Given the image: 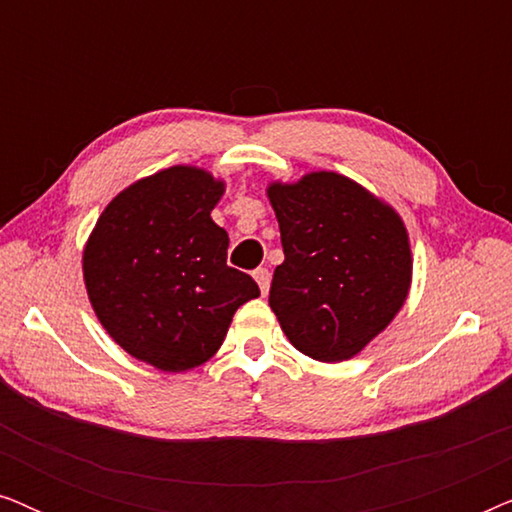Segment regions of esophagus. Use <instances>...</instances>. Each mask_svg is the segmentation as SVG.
Here are the masks:
<instances>
[{"label":"esophagus","instance_id":"esophagus-1","mask_svg":"<svg viewBox=\"0 0 512 512\" xmlns=\"http://www.w3.org/2000/svg\"><path fill=\"white\" fill-rule=\"evenodd\" d=\"M254 279L258 282V289H261V293L265 296V293L270 291V272H268V268H258L254 272Z\"/></svg>","mask_w":512,"mask_h":512}]
</instances>
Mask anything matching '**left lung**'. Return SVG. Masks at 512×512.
<instances>
[{
    "mask_svg": "<svg viewBox=\"0 0 512 512\" xmlns=\"http://www.w3.org/2000/svg\"><path fill=\"white\" fill-rule=\"evenodd\" d=\"M284 263L270 307L298 352L347 361L391 324L408 298V230L387 202L338 172L272 181Z\"/></svg>",
    "mask_w": 512,
    "mask_h": 512,
    "instance_id": "obj_1",
    "label": "left lung"
}]
</instances>
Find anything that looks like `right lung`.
Masks as SVG:
<instances>
[{
    "mask_svg": "<svg viewBox=\"0 0 512 512\" xmlns=\"http://www.w3.org/2000/svg\"><path fill=\"white\" fill-rule=\"evenodd\" d=\"M226 184L174 165L104 207L83 249L90 305L116 345L167 373L212 359L237 307L261 296L230 268L228 233L212 221Z\"/></svg>",
    "mask_w": 512,
    "mask_h": 512,
    "instance_id": "add662e5",
    "label": "right lung"
}]
</instances>
